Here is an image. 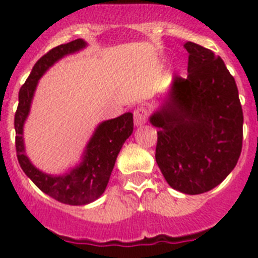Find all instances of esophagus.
<instances>
[{"label":"esophagus","mask_w":258,"mask_h":258,"mask_svg":"<svg viewBox=\"0 0 258 258\" xmlns=\"http://www.w3.org/2000/svg\"><path fill=\"white\" fill-rule=\"evenodd\" d=\"M146 119H147V111L143 107H138L134 111V123H135V125L139 127V125L145 124Z\"/></svg>","instance_id":"esophagus-1"}]
</instances>
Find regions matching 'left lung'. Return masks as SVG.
<instances>
[{
  "label": "left lung",
  "mask_w": 258,
  "mask_h": 258,
  "mask_svg": "<svg viewBox=\"0 0 258 258\" xmlns=\"http://www.w3.org/2000/svg\"><path fill=\"white\" fill-rule=\"evenodd\" d=\"M183 46L187 78L172 79L150 123L158 128L155 159L167 183L196 196L218 186L236 167L244 115L222 58L194 42Z\"/></svg>",
  "instance_id": "left-lung-1"
}]
</instances>
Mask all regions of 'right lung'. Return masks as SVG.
<instances>
[{"label": "right lung", "mask_w": 258, "mask_h": 258, "mask_svg": "<svg viewBox=\"0 0 258 258\" xmlns=\"http://www.w3.org/2000/svg\"><path fill=\"white\" fill-rule=\"evenodd\" d=\"M87 46L83 38H78L68 44H61L44 54L30 72L25 84L18 93V107L14 115L16 128V150L18 163L26 176L32 179L41 191L58 202L74 206L91 204L100 198L108 184L109 176L115 166L117 154L121 146L134 130L133 113L125 112L120 116L101 121L89 138L82 161L62 174H46L37 169L26 155L24 142V124L29 116L30 107L38 80L42 75L54 66L58 60L68 54L80 52Z\"/></svg>", "instance_id": "1"}]
</instances>
